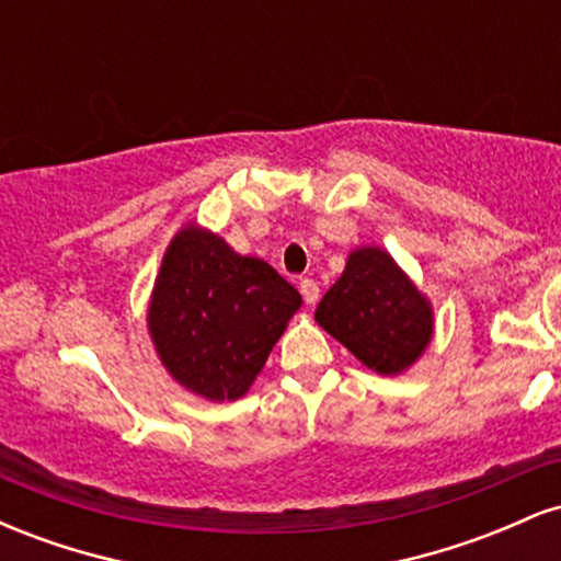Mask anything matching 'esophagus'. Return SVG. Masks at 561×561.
<instances>
[{
	"label": "esophagus",
	"instance_id": "1",
	"mask_svg": "<svg viewBox=\"0 0 561 561\" xmlns=\"http://www.w3.org/2000/svg\"><path fill=\"white\" fill-rule=\"evenodd\" d=\"M300 295L308 306H313L319 300V285L313 279H300Z\"/></svg>",
	"mask_w": 561,
	"mask_h": 561
}]
</instances>
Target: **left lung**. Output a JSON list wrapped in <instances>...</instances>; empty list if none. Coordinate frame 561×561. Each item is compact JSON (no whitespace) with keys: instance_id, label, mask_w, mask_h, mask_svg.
I'll return each instance as SVG.
<instances>
[{"instance_id":"left-lung-1","label":"left lung","mask_w":561,"mask_h":561,"mask_svg":"<svg viewBox=\"0 0 561 561\" xmlns=\"http://www.w3.org/2000/svg\"><path fill=\"white\" fill-rule=\"evenodd\" d=\"M317 321L358 362L398 375L433 337V311L385 250L351 253L343 276L317 306Z\"/></svg>"}]
</instances>
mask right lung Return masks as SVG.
Returning <instances> with one entry per match:
<instances>
[{
  "label": "right lung",
  "mask_w": 561,
  "mask_h": 561,
  "mask_svg": "<svg viewBox=\"0 0 561 561\" xmlns=\"http://www.w3.org/2000/svg\"><path fill=\"white\" fill-rule=\"evenodd\" d=\"M298 308V289L266 261L186 227L160 266L150 332L176 382L210 401H237Z\"/></svg>",
  "instance_id": "right-lung-1"
}]
</instances>
